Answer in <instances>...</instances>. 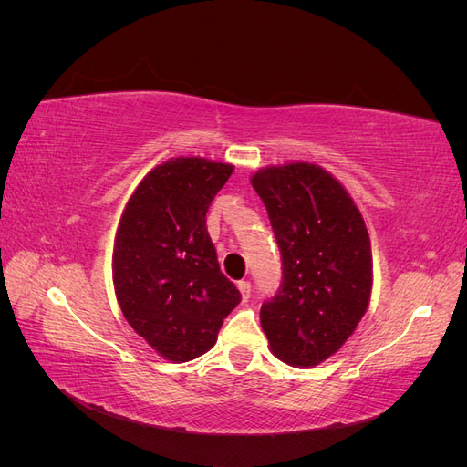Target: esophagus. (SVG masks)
Here are the masks:
<instances>
[{"instance_id": "1", "label": "esophagus", "mask_w": 467, "mask_h": 467, "mask_svg": "<svg viewBox=\"0 0 467 467\" xmlns=\"http://www.w3.org/2000/svg\"><path fill=\"white\" fill-rule=\"evenodd\" d=\"M237 290H239V294H242V300L247 302L249 296H251V285H249V282L247 280L237 282Z\"/></svg>"}]
</instances>
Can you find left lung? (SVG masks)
<instances>
[{"label":"left lung","mask_w":467,"mask_h":467,"mask_svg":"<svg viewBox=\"0 0 467 467\" xmlns=\"http://www.w3.org/2000/svg\"><path fill=\"white\" fill-rule=\"evenodd\" d=\"M251 185L282 253V285L261 306V327L278 360L314 368L348 341L370 306L368 230L341 181L316 163L263 167Z\"/></svg>","instance_id":"left-lung-1"}]
</instances>
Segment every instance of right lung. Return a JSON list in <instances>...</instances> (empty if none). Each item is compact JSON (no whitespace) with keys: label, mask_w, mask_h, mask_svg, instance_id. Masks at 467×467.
Here are the masks:
<instances>
[{"label":"right lung","mask_w":467,"mask_h":467,"mask_svg":"<svg viewBox=\"0 0 467 467\" xmlns=\"http://www.w3.org/2000/svg\"><path fill=\"white\" fill-rule=\"evenodd\" d=\"M232 163L179 155L140 181L112 247V285L122 316L169 362H189L218 341L242 300L220 271L206 212Z\"/></svg>","instance_id":"obj_1"}]
</instances>
